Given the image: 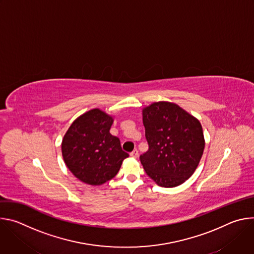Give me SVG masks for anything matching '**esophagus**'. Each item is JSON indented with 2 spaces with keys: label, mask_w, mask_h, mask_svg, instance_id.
I'll return each instance as SVG.
<instances>
[{
  "label": "esophagus",
  "mask_w": 254,
  "mask_h": 254,
  "mask_svg": "<svg viewBox=\"0 0 254 254\" xmlns=\"http://www.w3.org/2000/svg\"><path fill=\"white\" fill-rule=\"evenodd\" d=\"M137 156H138V151H137L136 149H134V150L130 153V157H131V158H137Z\"/></svg>",
  "instance_id": "esophagus-1"
}]
</instances>
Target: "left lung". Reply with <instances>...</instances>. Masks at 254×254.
<instances>
[{
  "label": "left lung",
  "mask_w": 254,
  "mask_h": 254,
  "mask_svg": "<svg viewBox=\"0 0 254 254\" xmlns=\"http://www.w3.org/2000/svg\"><path fill=\"white\" fill-rule=\"evenodd\" d=\"M149 150L139 156L147 175L165 188L183 184L196 170L205 142L201 124L171 102H155L142 111Z\"/></svg>",
  "instance_id": "left-lung-1"
}]
</instances>
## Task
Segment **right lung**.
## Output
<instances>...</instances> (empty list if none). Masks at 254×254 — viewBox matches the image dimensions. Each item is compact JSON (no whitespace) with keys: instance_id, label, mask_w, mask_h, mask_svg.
<instances>
[{"instance_id":"right-lung-1","label":"right lung","mask_w":254,"mask_h":254,"mask_svg":"<svg viewBox=\"0 0 254 254\" xmlns=\"http://www.w3.org/2000/svg\"><path fill=\"white\" fill-rule=\"evenodd\" d=\"M112 124L111 117L95 108L74 121L63 137L64 162L86 184L96 186L112 180L129 156L119 137L111 134Z\"/></svg>"}]
</instances>
